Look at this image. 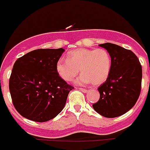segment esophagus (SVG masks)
<instances>
[{
    "instance_id": "esophagus-1",
    "label": "esophagus",
    "mask_w": 150,
    "mask_h": 150,
    "mask_svg": "<svg viewBox=\"0 0 150 150\" xmlns=\"http://www.w3.org/2000/svg\"><path fill=\"white\" fill-rule=\"evenodd\" d=\"M78 88L79 90H81V92H88V90L85 89V88Z\"/></svg>"
}]
</instances>
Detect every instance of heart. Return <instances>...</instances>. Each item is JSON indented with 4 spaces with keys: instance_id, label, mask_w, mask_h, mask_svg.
Instances as JSON below:
<instances>
[{
    "instance_id": "heart-1",
    "label": "heart",
    "mask_w": 150,
    "mask_h": 150,
    "mask_svg": "<svg viewBox=\"0 0 150 150\" xmlns=\"http://www.w3.org/2000/svg\"><path fill=\"white\" fill-rule=\"evenodd\" d=\"M80 72L76 84L94 85L104 83L111 69V58L108 50L98 49H79L71 50L66 54V60L60 59L56 64L58 74L66 81H72Z\"/></svg>"
}]
</instances>
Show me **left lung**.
Masks as SVG:
<instances>
[{"mask_svg":"<svg viewBox=\"0 0 150 150\" xmlns=\"http://www.w3.org/2000/svg\"><path fill=\"white\" fill-rule=\"evenodd\" d=\"M99 46L111 55V69L108 78L98 88L100 100L92 107L102 116L115 118L130 111L138 100L142 87V66L130 50L110 42Z\"/></svg>","mask_w":150,"mask_h":150,"instance_id":"obj_1","label":"left lung"}]
</instances>
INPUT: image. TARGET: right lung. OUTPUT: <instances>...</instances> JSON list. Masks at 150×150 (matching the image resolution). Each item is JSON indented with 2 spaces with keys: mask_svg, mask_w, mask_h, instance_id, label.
<instances>
[{
  "mask_svg": "<svg viewBox=\"0 0 150 150\" xmlns=\"http://www.w3.org/2000/svg\"><path fill=\"white\" fill-rule=\"evenodd\" d=\"M64 51L63 48L35 50L16 61L9 91L15 108L26 119L47 122L64 108L69 92L74 89L56 71Z\"/></svg>",
  "mask_w": 150,
  "mask_h": 150,
  "instance_id": "add662e5",
  "label": "right lung"
}]
</instances>
